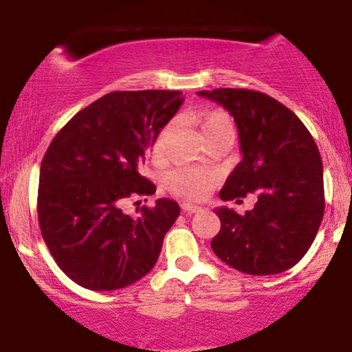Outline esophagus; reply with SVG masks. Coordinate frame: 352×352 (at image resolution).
Here are the masks:
<instances>
[{"instance_id": "34e87169", "label": "esophagus", "mask_w": 352, "mask_h": 352, "mask_svg": "<svg viewBox=\"0 0 352 352\" xmlns=\"http://www.w3.org/2000/svg\"><path fill=\"white\" fill-rule=\"evenodd\" d=\"M182 210H184L187 215H192V213L200 212L201 207H197V205H192V204H184V205H182Z\"/></svg>"}]
</instances>
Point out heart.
I'll list each match as a JSON object with an SVG mask.
<instances>
[{
    "mask_svg": "<svg viewBox=\"0 0 352 352\" xmlns=\"http://www.w3.org/2000/svg\"><path fill=\"white\" fill-rule=\"evenodd\" d=\"M197 124L200 125V132L205 140L212 139L213 135L220 134L225 131H233L232 117L221 109H213V111L205 112L197 117ZM170 134V125H164L151 144V153L153 160L160 162L167 155V139ZM167 188L173 195L188 201H200L208 195V192L215 187L217 175L207 168L197 167H184L177 168L167 175Z\"/></svg>",
    "mask_w": 352,
    "mask_h": 352,
    "instance_id": "b5f03b06",
    "label": "heart"
}]
</instances>
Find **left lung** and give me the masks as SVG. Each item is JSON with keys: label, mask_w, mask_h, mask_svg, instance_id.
Here are the masks:
<instances>
[{"label": "left lung", "mask_w": 352, "mask_h": 352, "mask_svg": "<svg viewBox=\"0 0 352 352\" xmlns=\"http://www.w3.org/2000/svg\"><path fill=\"white\" fill-rule=\"evenodd\" d=\"M215 100L235 119L243 159L230 173L221 200L256 195L253 210L238 215L221 207L212 250L246 274L286 272L305 256L324 215L322 162L305 124L276 99L250 89H213Z\"/></svg>", "instance_id": "8db88e82"}]
</instances>
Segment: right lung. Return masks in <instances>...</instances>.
I'll use <instances>...</instances> for the list:
<instances>
[{"label":"right lung","mask_w":352,"mask_h":352,"mask_svg":"<svg viewBox=\"0 0 352 352\" xmlns=\"http://www.w3.org/2000/svg\"><path fill=\"white\" fill-rule=\"evenodd\" d=\"M182 102L180 91L109 92L72 117L44 153L39 228L59 268L82 288H125L157 263L179 204L159 199L135 215L122 205L155 193L139 168Z\"/></svg>","instance_id":"add662e5"}]
</instances>
